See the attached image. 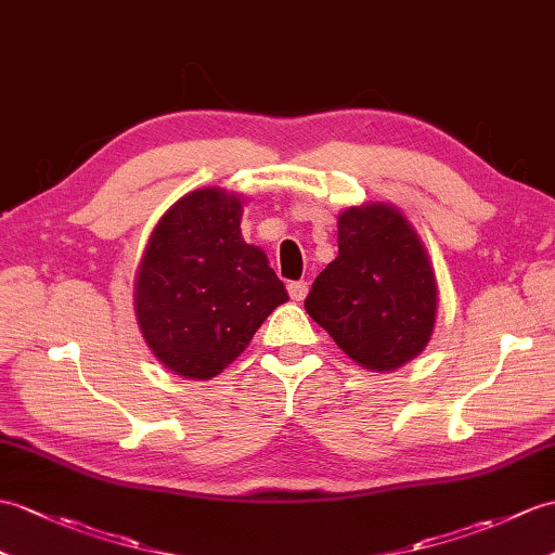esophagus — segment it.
<instances>
[{"mask_svg":"<svg viewBox=\"0 0 555 555\" xmlns=\"http://www.w3.org/2000/svg\"><path fill=\"white\" fill-rule=\"evenodd\" d=\"M307 293H309V283H307V281H291V283H288V295H291V300L300 302V300H305V298H307Z\"/></svg>","mask_w":555,"mask_h":555,"instance_id":"esophagus-1","label":"esophagus"}]
</instances>
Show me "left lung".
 <instances>
[{
    "label": "left lung",
    "mask_w": 555,
    "mask_h": 555,
    "mask_svg": "<svg viewBox=\"0 0 555 555\" xmlns=\"http://www.w3.org/2000/svg\"><path fill=\"white\" fill-rule=\"evenodd\" d=\"M305 309L364 369L392 371L421 354L437 281L416 229L385 203L340 212L338 257L314 279Z\"/></svg>",
    "instance_id": "left-lung-1"
}]
</instances>
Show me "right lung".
I'll use <instances>...</instances> for the list:
<instances>
[{
	"label": "right lung",
	"mask_w": 555,
	"mask_h": 555,
	"mask_svg": "<svg viewBox=\"0 0 555 555\" xmlns=\"http://www.w3.org/2000/svg\"><path fill=\"white\" fill-rule=\"evenodd\" d=\"M243 201L222 189L179 198L153 229L134 283L151 352L177 376L208 380L288 300L267 255L241 236Z\"/></svg>",
	"instance_id": "right-lung-1"
}]
</instances>
